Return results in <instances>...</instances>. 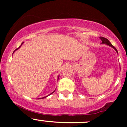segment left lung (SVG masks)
<instances>
[{
	"label": "left lung",
	"mask_w": 127,
	"mask_h": 127,
	"mask_svg": "<svg viewBox=\"0 0 127 127\" xmlns=\"http://www.w3.org/2000/svg\"><path fill=\"white\" fill-rule=\"evenodd\" d=\"M99 38H100L101 40V42H102L101 43H102V44H106V45H107L110 46V47H112V48H113L116 51V52H117V53H118V52H117V49H116V48H115V47H114V46L112 45V44H111V42H110L108 40H107V39H106V38L103 37H99Z\"/></svg>",
	"instance_id": "8db88e82"
}]
</instances>
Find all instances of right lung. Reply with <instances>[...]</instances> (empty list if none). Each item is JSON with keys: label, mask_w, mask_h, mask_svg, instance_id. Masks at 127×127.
<instances>
[{"label": "right lung", "mask_w": 127, "mask_h": 127, "mask_svg": "<svg viewBox=\"0 0 127 127\" xmlns=\"http://www.w3.org/2000/svg\"><path fill=\"white\" fill-rule=\"evenodd\" d=\"M23 43H21V45H22V44H23ZM21 46H20V47H19V48H17V49H16V50H15V51H14V52H13V53H14V52H15V51H16V50H18V48H20V47H21ZM59 77H60V75H58V79H59ZM55 91H54V92H52V93H50V95H51V94H52V93H54V92H55ZM49 95H48V96H49ZM45 96V97H43V98H38V99H43V98H46V97H47V96Z\"/></svg>", "instance_id": "add662e5"}]
</instances>
